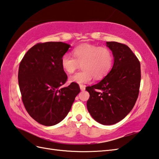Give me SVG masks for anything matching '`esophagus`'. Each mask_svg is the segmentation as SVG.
I'll return each instance as SVG.
<instances>
[{"instance_id": "esophagus-1", "label": "esophagus", "mask_w": 159, "mask_h": 159, "mask_svg": "<svg viewBox=\"0 0 159 159\" xmlns=\"http://www.w3.org/2000/svg\"><path fill=\"white\" fill-rule=\"evenodd\" d=\"M80 89L81 91H85V86L83 85H80Z\"/></svg>"}]
</instances>
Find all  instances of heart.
<instances>
[{
    "instance_id": "b5f03b06",
    "label": "heart",
    "mask_w": 159,
    "mask_h": 159,
    "mask_svg": "<svg viewBox=\"0 0 159 159\" xmlns=\"http://www.w3.org/2000/svg\"><path fill=\"white\" fill-rule=\"evenodd\" d=\"M73 56L68 54L63 55L61 64L67 73H72L79 64L82 63V71L74 73L69 77L70 83H88L92 80L100 79L109 72L113 64V55L106 47L84 43L73 50Z\"/></svg>"
}]
</instances>
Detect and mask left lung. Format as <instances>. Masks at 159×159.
<instances>
[{"instance_id": "1", "label": "left lung", "mask_w": 159, "mask_h": 159, "mask_svg": "<svg viewBox=\"0 0 159 159\" xmlns=\"http://www.w3.org/2000/svg\"><path fill=\"white\" fill-rule=\"evenodd\" d=\"M112 51L113 66L109 74L96 85L87 87L89 98L87 107L91 116L103 125H112L130 112L139 92L141 66L126 45L107 42Z\"/></svg>"}]
</instances>
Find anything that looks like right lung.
Returning a JSON list of instances; mask_svg holds the SVG:
<instances>
[{"label":"right lung","instance_id":"add662e5","mask_svg":"<svg viewBox=\"0 0 159 159\" xmlns=\"http://www.w3.org/2000/svg\"><path fill=\"white\" fill-rule=\"evenodd\" d=\"M70 47L61 42L37 43L20 63L18 83L23 104L30 116L44 126L61 121L80 91L75 83L62 87L67 76L61 59Z\"/></svg>","mask_w":159,"mask_h":159}]
</instances>
